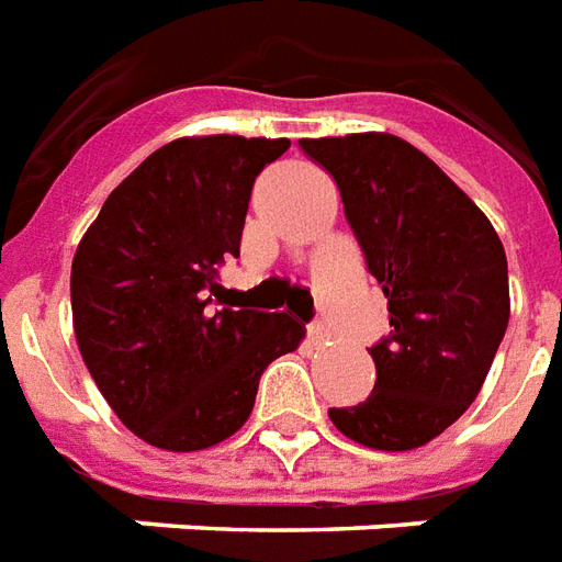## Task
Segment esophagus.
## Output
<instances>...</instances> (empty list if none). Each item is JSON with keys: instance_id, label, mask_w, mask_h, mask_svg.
I'll return each mask as SVG.
<instances>
[{"instance_id": "obj_1", "label": "esophagus", "mask_w": 562, "mask_h": 562, "mask_svg": "<svg viewBox=\"0 0 562 562\" xmlns=\"http://www.w3.org/2000/svg\"><path fill=\"white\" fill-rule=\"evenodd\" d=\"M308 338H311V344H323L326 338H329V326H326L323 321L308 323Z\"/></svg>"}]
</instances>
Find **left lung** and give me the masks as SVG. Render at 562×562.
<instances>
[{
  "mask_svg": "<svg viewBox=\"0 0 562 562\" xmlns=\"http://www.w3.org/2000/svg\"><path fill=\"white\" fill-rule=\"evenodd\" d=\"M335 179L368 272L389 299L376 380L329 419L350 440L404 452L473 404L509 326V266L491 221L437 164L392 134L299 140Z\"/></svg>",
  "mask_w": 562,
  "mask_h": 562,
  "instance_id": "1",
  "label": "left lung"
}]
</instances>
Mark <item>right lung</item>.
Returning a JSON list of instances; mask_svg holds the SVG:
<instances>
[{"mask_svg": "<svg viewBox=\"0 0 562 562\" xmlns=\"http://www.w3.org/2000/svg\"><path fill=\"white\" fill-rule=\"evenodd\" d=\"M290 140L182 137L104 200L71 263L77 347L125 428L170 452L227 440L260 374L296 350L302 323L224 308L215 281L239 257L254 179Z\"/></svg>", "mask_w": 562, "mask_h": 562, "instance_id": "right-lung-1", "label": "right lung"}]
</instances>
